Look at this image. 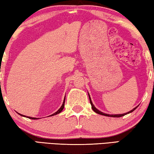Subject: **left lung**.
Here are the masks:
<instances>
[{
    "instance_id": "8db88e82",
    "label": "left lung",
    "mask_w": 154,
    "mask_h": 154,
    "mask_svg": "<svg viewBox=\"0 0 154 154\" xmlns=\"http://www.w3.org/2000/svg\"><path fill=\"white\" fill-rule=\"evenodd\" d=\"M88 96H89L90 102L91 105H92V109H93V111H94V112H96V113H98V114H100V115H102V116H108V117H113V118H120V117L124 116H125V115H126V114H128V113H132V111H134L135 110V109H137V106H136V107L134 108L133 109H132V110H131V111H128V113H123V114H118V115H109V114H106V113H103V112H101L100 111L98 110V109L95 107L94 105H93V103H92V100H91V98H90V96L89 94H88Z\"/></svg>"
}]
</instances>
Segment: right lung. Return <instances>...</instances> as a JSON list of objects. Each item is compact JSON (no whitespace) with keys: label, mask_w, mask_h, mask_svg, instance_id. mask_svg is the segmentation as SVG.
<instances>
[{"label":"right lung","mask_w":154,"mask_h":154,"mask_svg":"<svg viewBox=\"0 0 154 154\" xmlns=\"http://www.w3.org/2000/svg\"><path fill=\"white\" fill-rule=\"evenodd\" d=\"M64 103H65V97H64V101H63V103H62V106H61V107L60 108L58 111H57L56 113H53L52 115H51V116H55V115H57V114H58V113H60V112L63 110V109H64ZM19 115H20L21 116H23V117H25V118H29V119H37V118H32V117H28V116H24V115H22V114H20V113H18Z\"/></svg>","instance_id":"obj_1"}]
</instances>
